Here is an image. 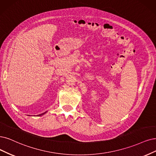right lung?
Masks as SVG:
<instances>
[{"label":"right lung","instance_id":"right-lung-1","mask_svg":"<svg viewBox=\"0 0 156 156\" xmlns=\"http://www.w3.org/2000/svg\"><path fill=\"white\" fill-rule=\"evenodd\" d=\"M45 112H44V113H42V114H40L38 115V116H42V115H44V114Z\"/></svg>","mask_w":156,"mask_h":156}]
</instances>
